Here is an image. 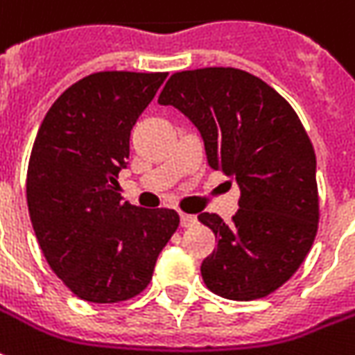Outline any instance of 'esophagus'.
Returning <instances> with one entry per match:
<instances>
[{
  "mask_svg": "<svg viewBox=\"0 0 355 355\" xmlns=\"http://www.w3.org/2000/svg\"><path fill=\"white\" fill-rule=\"evenodd\" d=\"M196 223H198V219H196V215H186V213H182V215H180V225H182V227H192V225H196Z\"/></svg>",
  "mask_w": 355,
  "mask_h": 355,
  "instance_id": "34e87169",
  "label": "esophagus"
}]
</instances>
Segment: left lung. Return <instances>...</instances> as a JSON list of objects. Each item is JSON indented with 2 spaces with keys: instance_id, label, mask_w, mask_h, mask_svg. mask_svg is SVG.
Wrapping results in <instances>:
<instances>
[{
  "instance_id": "1",
  "label": "left lung",
  "mask_w": 355,
  "mask_h": 355,
  "mask_svg": "<svg viewBox=\"0 0 355 355\" xmlns=\"http://www.w3.org/2000/svg\"><path fill=\"white\" fill-rule=\"evenodd\" d=\"M200 130L209 167L240 186L232 223L198 219L217 248L202 263L205 286L220 298H263L298 271L319 223L315 152L296 111L254 74L207 67L171 76L159 94Z\"/></svg>"
}]
</instances>
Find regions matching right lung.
Returning <instances> with one entry per match:
<instances>
[{
    "label": "right lung",
    "instance_id": "add662e5",
    "mask_svg": "<svg viewBox=\"0 0 355 355\" xmlns=\"http://www.w3.org/2000/svg\"><path fill=\"white\" fill-rule=\"evenodd\" d=\"M165 78L126 71L84 76L49 107L32 146V227L51 271L86 302L138 296L180 223L175 209L123 202L117 182L130 130Z\"/></svg>",
    "mask_w": 355,
    "mask_h": 355
}]
</instances>
